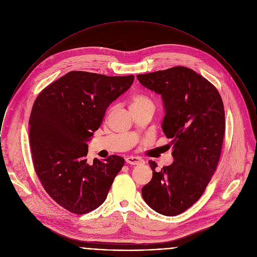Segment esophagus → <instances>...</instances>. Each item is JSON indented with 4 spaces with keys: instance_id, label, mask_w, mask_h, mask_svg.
Wrapping results in <instances>:
<instances>
[{
    "instance_id": "1",
    "label": "esophagus",
    "mask_w": 257,
    "mask_h": 257,
    "mask_svg": "<svg viewBox=\"0 0 257 257\" xmlns=\"http://www.w3.org/2000/svg\"><path fill=\"white\" fill-rule=\"evenodd\" d=\"M126 163L130 164V165H142L144 164V160L139 158V157H135V156H129L126 158Z\"/></svg>"
}]
</instances>
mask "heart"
I'll use <instances>...</instances> for the list:
<instances>
[{"instance_id": "1", "label": "heart", "mask_w": 257, "mask_h": 257, "mask_svg": "<svg viewBox=\"0 0 257 257\" xmlns=\"http://www.w3.org/2000/svg\"><path fill=\"white\" fill-rule=\"evenodd\" d=\"M129 107L131 112L142 110V109H150L154 112L155 103L149 96L144 94H135L130 98Z\"/></svg>"}]
</instances>
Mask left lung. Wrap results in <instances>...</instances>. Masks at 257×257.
<instances>
[{
	"mask_svg": "<svg viewBox=\"0 0 257 257\" xmlns=\"http://www.w3.org/2000/svg\"><path fill=\"white\" fill-rule=\"evenodd\" d=\"M139 82L160 94L165 110L162 129L171 139L174 162L157 171L142 197L155 211L177 215L204 194L213 175L224 136V108L216 88L184 66L138 74Z\"/></svg>",
	"mask_w": 257,
	"mask_h": 257,
	"instance_id": "8db88e82",
	"label": "left lung"
}]
</instances>
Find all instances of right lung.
Listing matches in <instances>:
<instances>
[{
	"label": "right lung",
	"instance_id": "1",
	"mask_svg": "<svg viewBox=\"0 0 257 257\" xmlns=\"http://www.w3.org/2000/svg\"><path fill=\"white\" fill-rule=\"evenodd\" d=\"M133 75L70 71L46 87L34 103L30 143L36 173L54 202L84 214L102 205L124 165L112 155L87 163V142L109 105L127 91Z\"/></svg>",
	"mask_w": 257,
	"mask_h": 257
}]
</instances>
